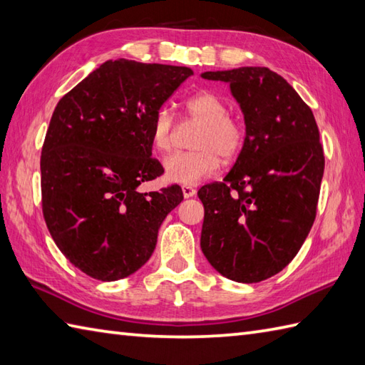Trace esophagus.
I'll return each instance as SVG.
<instances>
[{
    "mask_svg": "<svg viewBox=\"0 0 365 365\" xmlns=\"http://www.w3.org/2000/svg\"><path fill=\"white\" fill-rule=\"evenodd\" d=\"M197 193V189L195 187H190V185H182V195L185 198H190Z\"/></svg>",
    "mask_w": 365,
    "mask_h": 365,
    "instance_id": "1",
    "label": "esophagus"
}]
</instances>
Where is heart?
Wrapping results in <instances>:
<instances>
[{
    "label": "heart",
    "mask_w": 365,
    "mask_h": 365,
    "mask_svg": "<svg viewBox=\"0 0 365 365\" xmlns=\"http://www.w3.org/2000/svg\"><path fill=\"white\" fill-rule=\"evenodd\" d=\"M189 120L200 123L192 141L193 151L180 153L163 162L165 178L170 182L195 185L217 173L225 162L241 154L245 141V129L240 118L228 113V103L214 91H200L184 103ZM153 148L167 154L173 148L175 118L167 108H159L150 129Z\"/></svg>",
    "instance_id": "1"
}]
</instances>
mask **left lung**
I'll list each match as a JSON object with an SVG mask.
<instances>
[{
    "label": "left lung",
    "instance_id": "8db88e82",
    "mask_svg": "<svg viewBox=\"0 0 365 365\" xmlns=\"http://www.w3.org/2000/svg\"><path fill=\"white\" fill-rule=\"evenodd\" d=\"M230 85L245 141L222 182L198 190L205 206L200 245L222 276L255 284L292 262L314 225L324 172L310 107L267 68L203 72Z\"/></svg>",
    "mask_w": 365,
    "mask_h": 365
}]
</instances>
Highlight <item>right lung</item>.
Returning a JSON list of instances; mask_svg holds the SVG:
<instances>
[{"instance_id": "1", "label": "right lung", "mask_w": 365, "mask_h": 365, "mask_svg": "<svg viewBox=\"0 0 365 365\" xmlns=\"http://www.w3.org/2000/svg\"><path fill=\"white\" fill-rule=\"evenodd\" d=\"M192 69L106 61L63 96L41 155L42 211L69 262L89 277L113 282L143 266L180 185L137 190L163 173L153 159L154 115Z\"/></svg>"}]
</instances>
